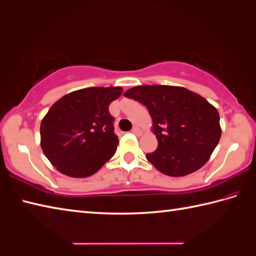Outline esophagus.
<instances>
[{
  "label": "esophagus",
  "mask_w": 256,
  "mask_h": 256,
  "mask_svg": "<svg viewBox=\"0 0 256 256\" xmlns=\"http://www.w3.org/2000/svg\"><path fill=\"white\" fill-rule=\"evenodd\" d=\"M132 132L134 134H137V136H140L141 134V130L138 127H134L132 130Z\"/></svg>",
  "instance_id": "34e87169"
}]
</instances>
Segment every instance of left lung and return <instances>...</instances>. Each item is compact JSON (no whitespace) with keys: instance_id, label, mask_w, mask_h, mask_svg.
Instances as JSON below:
<instances>
[{"instance_id":"1","label":"left lung","mask_w":256,"mask_h":256,"mask_svg":"<svg viewBox=\"0 0 256 256\" xmlns=\"http://www.w3.org/2000/svg\"><path fill=\"white\" fill-rule=\"evenodd\" d=\"M124 95L150 112L158 148L146 156L158 171L185 176L205 166L221 137L219 112L207 100L171 85H142Z\"/></svg>"}]
</instances>
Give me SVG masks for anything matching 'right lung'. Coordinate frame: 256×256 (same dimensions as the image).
Here are the masks:
<instances>
[{
    "label": "right lung",
    "instance_id": "add662e5",
    "mask_svg": "<svg viewBox=\"0 0 256 256\" xmlns=\"http://www.w3.org/2000/svg\"><path fill=\"white\" fill-rule=\"evenodd\" d=\"M122 93L119 86L82 88L50 107L40 124V146L59 172L88 178L115 154L118 137L108 106Z\"/></svg>",
    "mask_w": 256,
    "mask_h": 256
}]
</instances>
